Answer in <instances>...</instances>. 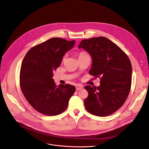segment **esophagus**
I'll return each instance as SVG.
<instances>
[{"mask_svg": "<svg viewBox=\"0 0 149 149\" xmlns=\"http://www.w3.org/2000/svg\"><path fill=\"white\" fill-rule=\"evenodd\" d=\"M83 88V86L81 84H77L76 86V89L77 90H81Z\"/></svg>", "mask_w": 149, "mask_h": 149, "instance_id": "esophagus-1", "label": "esophagus"}]
</instances>
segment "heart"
Returning <instances> with one entry per match:
<instances>
[{
    "label": "heart",
    "mask_w": 149,
    "mask_h": 149,
    "mask_svg": "<svg viewBox=\"0 0 149 149\" xmlns=\"http://www.w3.org/2000/svg\"><path fill=\"white\" fill-rule=\"evenodd\" d=\"M86 54V53H84V52H81V53H80L79 55H82V54Z\"/></svg>",
    "instance_id": "obj_1"
}]
</instances>
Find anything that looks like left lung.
<instances>
[{"label": "left lung", "mask_w": 149, "mask_h": 149, "mask_svg": "<svg viewBox=\"0 0 149 149\" xmlns=\"http://www.w3.org/2000/svg\"><path fill=\"white\" fill-rule=\"evenodd\" d=\"M78 48L92 58L89 74L101 77L99 86L84 87L88 93L84 102L86 109L98 116L112 114L123 104L130 90L132 69L129 58L105 37L82 40Z\"/></svg>", "instance_id": "8db88e82"}]
</instances>
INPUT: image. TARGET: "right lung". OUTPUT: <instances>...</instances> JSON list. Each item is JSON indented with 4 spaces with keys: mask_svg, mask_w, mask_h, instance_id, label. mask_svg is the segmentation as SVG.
I'll use <instances>...</instances> for the list:
<instances>
[{
    "mask_svg": "<svg viewBox=\"0 0 149 149\" xmlns=\"http://www.w3.org/2000/svg\"><path fill=\"white\" fill-rule=\"evenodd\" d=\"M75 43V40L53 38L31 48L23 60L20 71L22 91L33 109L43 114L54 116L63 113L75 91L71 84L57 87L52 78L53 72Z\"/></svg>",
    "mask_w": 149,
    "mask_h": 149,
    "instance_id": "obj_1",
    "label": "right lung"
}]
</instances>
